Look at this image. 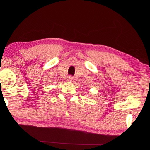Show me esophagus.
Returning <instances> with one entry per match:
<instances>
[{
  "label": "esophagus",
  "instance_id": "1",
  "mask_svg": "<svg viewBox=\"0 0 150 150\" xmlns=\"http://www.w3.org/2000/svg\"><path fill=\"white\" fill-rule=\"evenodd\" d=\"M67 80H68V82H72V81L73 80V77L72 76H68L67 77Z\"/></svg>",
  "mask_w": 150,
  "mask_h": 150
}]
</instances>
